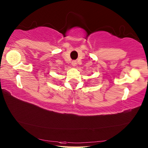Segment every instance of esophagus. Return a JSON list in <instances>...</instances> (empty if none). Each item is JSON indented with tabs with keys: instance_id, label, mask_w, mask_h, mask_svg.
<instances>
[{
	"instance_id": "obj_1",
	"label": "esophagus",
	"mask_w": 148,
	"mask_h": 148,
	"mask_svg": "<svg viewBox=\"0 0 148 148\" xmlns=\"http://www.w3.org/2000/svg\"><path fill=\"white\" fill-rule=\"evenodd\" d=\"M76 64H77V63H76V61H72V65L74 66H76Z\"/></svg>"
}]
</instances>
